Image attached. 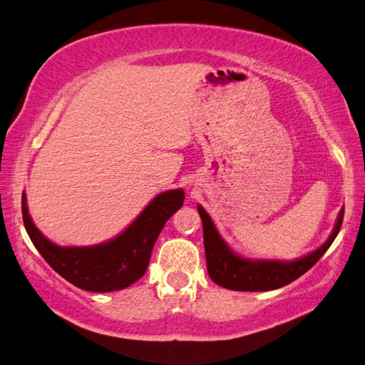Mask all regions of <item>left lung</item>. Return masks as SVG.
Masks as SVG:
<instances>
[{
    "instance_id": "obj_1",
    "label": "left lung",
    "mask_w": 365,
    "mask_h": 365,
    "mask_svg": "<svg viewBox=\"0 0 365 365\" xmlns=\"http://www.w3.org/2000/svg\"><path fill=\"white\" fill-rule=\"evenodd\" d=\"M197 212L202 220L207 274L211 280L227 289H233V292H269V289L282 288L299 279L325 255V251L330 248L341 228L344 207L338 214L335 228L329 240L316 251L294 259V261H265V259L255 261V259L235 255L222 240L212 219L209 217L205 209L197 206Z\"/></svg>"
}]
</instances>
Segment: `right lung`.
<instances>
[{
  "instance_id": "right-lung-1",
  "label": "right lung",
  "mask_w": 365,
  "mask_h": 365,
  "mask_svg": "<svg viewBox=\"0 0 365 365\" xmlns=\"http://www.w3.org/2000/svg\"><path fill=\"white\" fill-rule=\"evenodd\" d=\"M183 201V190L164 191L120 235L93 246H59L49 242L30 217L26 193H22V217L34 246L61 277L85 292L108 293L130 287L145 275L160 230Z\"/></svg>"
}]
</instances>
